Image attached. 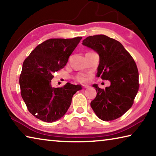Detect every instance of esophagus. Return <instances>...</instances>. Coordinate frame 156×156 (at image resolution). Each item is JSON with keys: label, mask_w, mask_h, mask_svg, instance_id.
<instances>
[{"label": "esophagus", "mask_w": 156, "mask_h": 156, "mask_svg": "<svg viewBox=\"0 0 156 156\" xmlns=\"http://www.w3.org/2000/svg\"><path fill=\"white\" fill-rule=\"evenodd\" d=\"M88 87H89L88 85H83V89H84L88 88Z\"/></svg>", "instance_id": "obj_1"}]
</instances>
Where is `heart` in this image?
<instances>
[{
    "label": "heart",
    "instance_id": "heart-1",
    "mask_svg": "<svg viewBox=\"0 0 156 156\" xmlns=\"http://www.w3.org/2000/svg\"><path fill=\"white\" fill-rule=\"evenodd\" d=\"M90 78V75H87V74H83V73H79V74L76 75L74 79L76 81L78 82V83L82 84H85L88 83Z\"/></svg>",
    "mask_w": 156,
    "mask_h": 156
}]
</instances>
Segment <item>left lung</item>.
<instances>
[{
  "label": "left lung",
  "instance_id": "obj_1",
  "mask_svg": "<svg viewBox=\"0 0 156 156\" xmlns=\"http://www.w3.org/2000/svg\"><path fill=\"white\" fill-rule=\"evenodd\" d=\"M99 54L97 76L109 80L111 85L100 89L94 87L96 96L91 107L100 119L112 121L130 109L139 89V74L135 61L119 41L105 35L90 36L83 41Z\"/></svg>",
  "mask_w": 156,
  "mask_h": 156
}]
</instances>
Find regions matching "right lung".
Returning <instances> with one entry per match:
<instances>
[{
    "label": "right lung",
    "mask_w": 156,
    "mask_h": 156,
    "mask_svg": "<svg viewBox=\"0 0 156 156\" xmlns=\"http://www.w3.org/2000/svg\"><path fill=\"white\" fill-rule=\"evenodd\" d=\"M82 37L50 38L38 44L23 64L20 75V94L34 117L46 122L61 118L72 103L73 94L82 89L67 83L52 88L54 72L65 67Z\"/></svg>",
    "instance_id": "right-lung-1"
}]
</instances>
